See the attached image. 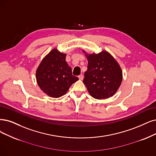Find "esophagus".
<instances>
[{
	"instance_id": "34e87169",
	"label": "esophagus",
	"mask_w": 156,
	"mask_h": 156,
	"mask_svg": "<svg viewBox=\"0 0 156 156\" xmlns=\"http://www.w3.org/2000/svg\"><path fill=\"white\" fill-rule=\"evenodd\" d=\"M78 78H79V79L80 80H83V76L82 74H80V75H79L78 76Z\"/></svg>"
}]
</instances>
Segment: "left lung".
<instances>
[{"label": "left lung", "mask_w": 156, "mask_h": 156, "mask_svg": "<svg viewBox=\"0 0 156 156\" xmlns=\"http://www.w3.org/2000/svg\"><path fill=\"white\" fill-rule=\"evenodd\" d=\"M86 56L88 66L83 82L89 94L98 100L111 97L122 81V71L118 62L105 51L98 54H86Z\"/></svg>", "instance_id": "8db88e82"}]
</instances>
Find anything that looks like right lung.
<instances>
[{"label":"right lung","instance_id":"right-lung-1","mask_svg":"<svg viewBox=\"0 0 156 156\" xmlns=\"http://www.w3.org/2000/svg\"><path fill=\"white\" fill-rule=\"evenodd\" d=\"M66 55L56 49L52 50L38 66L36 76L40 88L52 98L65 94L78 78L72 74V70L66 61Z\"/></svg>","mask_w":156,"mask_h":156}]
</instances>
